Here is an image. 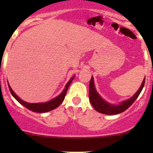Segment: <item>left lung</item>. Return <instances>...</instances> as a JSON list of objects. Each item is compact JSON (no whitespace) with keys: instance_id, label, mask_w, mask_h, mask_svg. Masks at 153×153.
Instances as JSON below:
<instances>
[{"instance_id":"1","label":"left lung","mask_w":153,"mask_h":153,"mask_svg":"<svg viewBox=\"0 0 153 153\" xmlns=\"http://www.w3.org/2000/svg\"><path fill=\"white\" fill-rule=\"evenodd\" d=\"M145 78L143 79L140 89L131 98L128 99L125 101H123L122 102L119 104H112L106 102V100H104L103 99L100 97V95L97 93L95 84H94L93 77L92 76L90 82V90H89V97H90V101L91 102L92 106L97 112L103 113V114L116 115L123 113L125 110H126L139 97L141 91L143 90L144 84H145Z\"/></svg>"}]
</instances>
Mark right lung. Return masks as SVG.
<instances>
[{
    "instance_id": "1",
    "label": "right lung",
    "mask_w": 153,
    "mask_h": 153,
    "mask_svg": "<svg viewBox=\"0 0 153 153\" xmlns=\"http://www.w3.org/2000/svg\"><path fill=\"white\" fill-rule=\"evenodd\" d=\"M74 77H75V76H73L72 77L70 78V79L67 82V83L66 84V86H65V88L63 89V90L62 91V93H60V94H59L57 97H56L55 98L51 100L46 102L30 103V102H25V101H24L23 100H21V99L13 91V90H12L11 87H10V86L9 84H8V87H9V90H10V93L12 94V96H13V97L21 104V105H23L24 106L27 108L28 109L31 110L32 112H35V113H47V112H49L51 111V110L56 109V107H58V106L61 104V102H63V100H64L65 96L67 94L69 86L70 85V83H72V81L73 79H74Z\"/></svg>"
}]
</instances>
